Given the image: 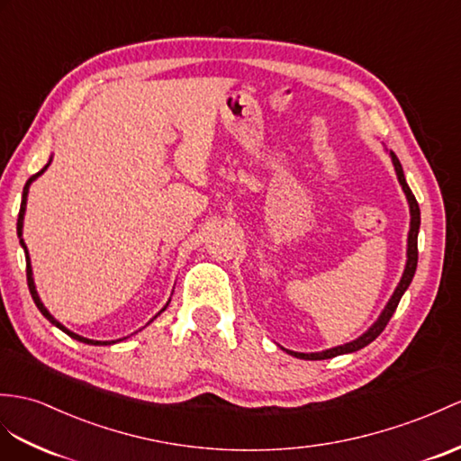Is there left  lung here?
I'll return each instance as SVG.
<instances>
[{
	"label": "left lung",
	"mask_w": 461,
	"mask_h": 461,
	"mask_svg": "<svg viewBox=\"0 0 461 461\" xmlns=\"http://www.w3.org/2000/svg\"><path fill=\"white\" fill-rule=\"evenodd\" d=\"M387 150V149H385ZM389 156H391V162H393V167H395V174H397V179L399 184L402 187V192H405L407 195V201H409V211H411V229H409V239H407V264H405V269H402V276H401V282L397 284L395 291H393L391 299L387 301L385 309L381 311V315L377 317V321L369 327L362 336H357L356 340L352 342H346L342 346H334V348H329V350H322V352H294V350H287V348H282V350H285L287 354L299 357V360H329V357H334V356H342V354H352L356 350H362L364 346H367L369 342H374L377 336L384 332V329L387 327L389 319L393 317V312H395L399 301L402 297V294L409 289L412 277H414V272H417V262H419V249H417V240H419V229H420V209H419V203L417 199H414L411 187L407 185V179H405V174H402V166L399 162V158L395 156V152L387 150Z\"/></svg>",
	"instance_id": "8db88e82"
}]
</instances>
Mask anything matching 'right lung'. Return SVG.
Wrapping results in <instances>:
<instances>
[{"label": "right lung", "mask_w": 461, "mask_h": 461, "mask_svg": "<svg viewBox=\"0 0 461 461\" xmlns=\"http://www.w3.org/2000/svg\"><path fill=\"white\" fill-rule=\"evenodd\" d=\"M50 162H52V156H50V160L47 162V166L42 167L41 172H37L35 176H31L29 179H27V184H25V187H23V199H21V209H19V219H17V237H19V244L23 246V250H25V258H27V284H29V291H31V297H32V301H35V305L39 307V311L42 312V317L44 319H49L56 329H60L62 332H66L70 336V339H74V340H77V342H84V344H89V346H111V344H117V342H121V340H125V339H129V336H125V339H119V340H92V339H86V336H80V334H76V332H72V330H68L64 327L62 322H59L56 321L50 312H49V309L44 307V303L41 301V297H39V291H37V285H35V277H32V267H31V258H29V250H27V244H25V240H23V221H25V211H27V195H29V187H31V184L35 182V179L39 177V176H42L44 172H47V167L50 166ZM170 305V299H167V303L164 305V309L160 311V312H164L166 311V307ZM158 312V315H160ZM156 315V317H158ZM154 317V319H156ZM154 319H150V322L154 321ZM149 322V324H150Z\"/></svg>", "instance_id": "obj_1"}]
</instances>
